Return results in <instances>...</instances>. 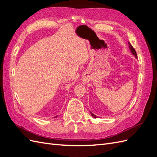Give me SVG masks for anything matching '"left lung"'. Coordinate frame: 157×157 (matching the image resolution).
Masks as SVG:
<instances>
[{
  "mask_svg": "<svg viewBox=\"0 0 157 157\" xmlns=\"http://www.w3.org/2000/svg\"><path fill=\"white\" fill-rule=\"evenodd\" d=\"M128 44H129V48H130V51H131V52H132V54L135 56V58H137V56L136 51V50H135V49L134 48V47H133V46H132V44L130 43V42H128ZM91 115H92V117H94V118H96V115H94L93 113H91Z\"/></svg>",
  "mask_w": 157,
  "mask_h": 157,
  "instance_id": "obj_1",
  "label": "left lung"
}]
</instances>
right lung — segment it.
I'll return each mask as SVG.
<instances>
[{"mask_svg":"<svg viewBox=\"0 0 157 157\" xmlns=\"http://www.w3.org/2000/svg\"><path fill=\"white\" fill-rule=\"evenodd\" d=\"M56 117H57V116H56Z\"/></svg>","mask_w":157,"mask_h":157,"instance_id":"add662e5","label":"right lung"}]
</instances>
